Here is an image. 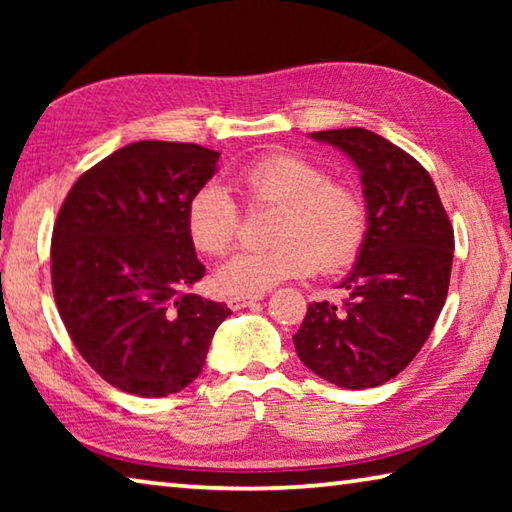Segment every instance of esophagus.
I'll return each mask as SVG.
<instances>
[{
	"label": "esophagus",
	"instance_id": "34e87169",
	"mask_svg": "<svg viewBox=\"0 0 512 512\" xmlns=\"http://www.w3.org/2000/svg\"><path fill=\"white\" fill-rule=\"evenodd\" d=\"M264 300V293H255V296H235L228 300V307L230 309H244V307H250L255 305V302Z\"/></svg>",
	"mask_w": 512,
	"mask_h": 512
}]
</instances>
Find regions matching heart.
Returning a JSON list of instances; mask_svg holds the SVG:
<instances>
[{"label": "heart", "mask_w": 512, "mask_h": 512, "mask_svg": "<svg viewBox=\"0 0 512 512\" xmlns=\"http://www.w3.org/2000/svg\"><path fill=\"white\" fill-rule=\"evenodd\" d=\"M253 203H273L275 246L241 250L216 271V287L228 296H253L291 277L348 266L366 239L368 214L352 187L329 180L318 162L298 153H271L237 176ZM187 232L198 250L223 255L239 232V205L219 183L198 187L187 203Z\"/></svg>", "instance_id": "b5f03b06"}]
</instances>
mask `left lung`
Here are the masks:
<instances>
[{
	"label": "left lung",
	"instance_id": "8db88e82",
	"mask_svg": "<svg viewBox=\"0 0 512 512\" xmlns=\"http://www.w3.org/2000/svg\"><path fill=\"white\" fill-rule=\"evenodd\" d=\"M359 169L368 228L341 305L309 302L296 334L305 366L350 391L375 388L409 366L443 311L454 230L431 176L400 146L366 128L311 133Z\"/></svg>",
	"mask_w": 512,
	"mask_h": 512
}]
</instances>
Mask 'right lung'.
Segmentation results:
<instances>
[{
    "label": "right lung",
    "instance_id": "1",
    "mask_svg": "<svg viewBox=\"0 0 512 512\" xmlns=\"http://www.w3.org/2000/svg\"><path fill=\"white\" fill-rule=\"evenodd\" d=\"M219 155L133 142L85 171L60 207L51 237L58 314L83 359L119 391H183L232 314L187 291L205 275L187 203L219 169Z\"/></svg>",
    "mask_w": 512,
    "mask_h": 512
}]
</instances>
